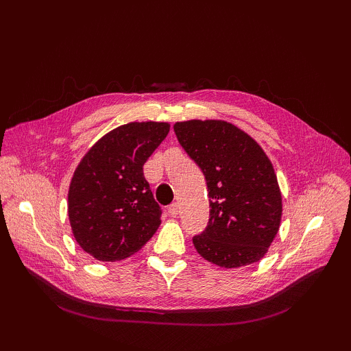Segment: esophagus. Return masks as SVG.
<instances>
[{
	"label": "esophagus",
	"instance_id": "obj_1",
	"mask_svg": "<svg viewBox=\"0 0 351 351\" xmlns=\"http://www.w3.org/2000/svg\"><path fill=\"white\" fill-rule=\"evenodd\" d=\"M168 214L171 217H177L178 215V205L177 204H171L168 206Z\"/></svg>",
	"mask_w": 351,
	"mask_h": 351
}]
</instances>
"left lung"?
<instances>
[{
    "mask_svg": "<svg viewBox=\"0 0 351 351\" xmlns=\"http://www.w3.org/2000/svg\"><path fill=\"white\" fill-rule=\"evenodd\" d=\"M174 132L208 186L209 221L193 237L197 253L222 268L258 262L277 236L282 212L268 156L227 121H182L174 124Z\"/></svg>",
    "mask_w": 351,
    "mask_h": 351,
    "instance_id": "left-lung-1",
    "label": "left lung"
}]
</instances>
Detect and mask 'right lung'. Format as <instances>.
Here are the masks:
<instances>
[{
	"mask_svg": "<svg viewBox=\"0 0 351 351\" xmlns=\"http://www.w3.org/2000/svg\"><path fill=\"white\" fill-rule=\"evenodd\" d=\"M169 132L168 123H129L95 143L74 171L69 218L79 246L114 262L142 249L161 224V206L143 164Z\"/></svg>",
	"mask_w": 351,
	"mask_h": 351,
	"instance_id": "add662e5",
	"label": "right lung"
}]
</instances>
